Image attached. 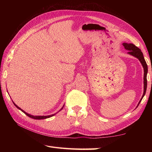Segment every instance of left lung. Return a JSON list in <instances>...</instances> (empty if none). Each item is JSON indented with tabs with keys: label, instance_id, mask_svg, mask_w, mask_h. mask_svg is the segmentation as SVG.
<instances>
[{
	"label": "left lung",
	"instance_id": "left-lung-1",
	"mask_svg": "<svg viewBox=\"0 0 152 152\" xmlns=\"http://www.w3.org/2000/svg\"><path fill=\"white\" fill-rule=\"evenodd\" d=\"M124 45V48L126 50H127L128 53L131 55L135 57H137L138 60L140 61V62L141 63L142 65L144 68V93L143 95L142 96V98L140 99V101H139V103H138V106L139 105L140 102H141L142 99L144 97V96L146 94V88H147V73H148V65L146 64V61L144 59V57L143 56V53L142 52L141 50L137 47L135 45L133 44H127V43H124L123 44Z\"/></svg>",
	"mask_w": 152,
	"mask_h": 152
}]
</instances>
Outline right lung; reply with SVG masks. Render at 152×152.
Returning <instances> with one entry per match:
<instances>
[{
	"instance_id": "obj_1",
	"label": "right lung",
	"mask_w": 152,
	"mask_h": 152,
	"mask_svg": "<svg viewBox=\"0 0 152 152\" xmlns=\"http://www.w3.org/2000/svg\"><path fill=\"white\" fill-rule=\"evenodd\" d=\"M13 103H14V105L16 106V107H17L18 109L20 110H21V111H22L23 112V113H25V114H26L27 116H28V117H30V118H33V119H46V118H50V117H51V116H53V115H54L55 114H54L50 115H38V116H37V115H31V114H27V112H25V111L23 110L22 109H21L19 107V106H18L17 105H16L14 102H13ZM63 107H64V106H63V108H61V110H62V109L63 108Z\"/></svg>"
}]
</instances>
